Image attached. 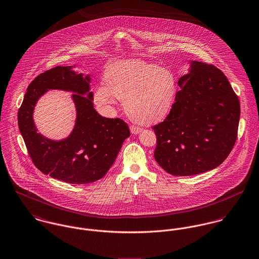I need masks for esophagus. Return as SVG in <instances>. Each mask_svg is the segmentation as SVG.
I'll return each instance as SVG.
<instances>
[{
    "instance_id": "1",
    "label": "esophagus",
    "mask_w": 259,
    "mask_h": 259,
    "mask_svg": "<svg viewBox=\"0 0 259 259\" xmlns=\"http://www.w3.org/2000/svg\"><path fill=\"white\" fill-rule=\"evenodd\" d=\"M130 131H131L132 134H138L142 131V128L138 127V126H135V125H131L130 126Z\"/></svg>"
}]
</instances>
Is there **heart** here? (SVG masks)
<instances>
[{"label": "heart", "instance_id": "1", "mask_svg": "<svg viewBox=\"0 0 259 259\" xmlns=\"http://www.w3.org/2000/svg\"><path fill=\"white\" fill-rule=\"evenodd\" d=\"M106 85L94 89L96 104L107 107L113 98L124 101L132 119L155 123L169 114L177 93V79L171 70L142 60L117 61L104 72Z\"/></svg>", "mask_w": 259, "mask_h": 259}]
</instances>
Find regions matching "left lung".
I'll list each match as a JSON object with an SVG mask.
<instances>
[{"mask_svg": "<svg viewBox=\"0 0 259 259\" xmlns=\"http://www.w3.org/2000/svg\"><path fill=\"white\" fill-rule=\"evenodd\" d=\"M167 118L153 126L154 157L172 176L212 170L230 155L237 137L239 100L227 76L213 65L191 60L189 73Z\"/></svg>", "mask_w": 259, "mask_h": 259, "instance_id": "left-lung-1", "label": "left lung"}]
</instances>
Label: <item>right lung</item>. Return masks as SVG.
Listing matches in <instances>:
<instances>
[{
  "instance_id": "add662e5",
  "label": "right lung",
  "mask_w": 259,
  "mask_h": 259,
  "mask_svg": "<svg viewBox=\"0 0 259 259\" xmlns=\"http://www.w3.org/2000/svg\"><path fill=\"white\" fill-rule=\"evenodd\" d=\"M57 66L36 76L29 84L18 113L20 132L34 166L44 174L69 184H89L105 176L126 138L127 123L105 118L93 107L90 75ZM50 89L73 92L77 119L70 136L55 142L37 133L32 114L40 96Z\"/></svg>"
}]
</instances>
